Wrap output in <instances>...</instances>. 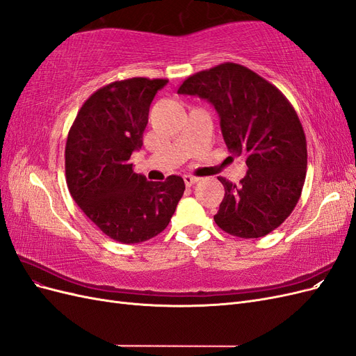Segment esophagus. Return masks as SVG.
<instances>
[{"mask_svg": "<svg viewBox=\"0 0 356 356\" xmlns=\"http://www.w3.org/2000/svg\"><path fill=\"white\" fill-rule=\"evenodd\" d=\"M199 179H200V178H197V177H193V175H184V182H186V186H187V187L195 186L196 182H199Z\"/></svg>", "mask_w": 356, "mask_h": 356, "instance_id": "1", "label": "esophagus"}]
</instances>
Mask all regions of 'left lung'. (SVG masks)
I'll use <instances>...</instances> for the list:
<instances>
[{
	"instance_id": "obj_1",
	"label": "left lung",
	"mask_w": 356,
	"mask_h": 356,
	"mask_svg": "<svg viewBox=\"0 0 356 356\" xmlns=\"http://www.w3.org/2000/svg\"><path fill=\"white\" fill-rule=\"evenodd\" d=\"M178 93L213 105L225 145L248 166L239 186L218 178L225 190L213 215L218 227L243 239L277 229L296 208L306 179V136L293 105L273 84L232 62L190 75Z\"/></svg>"
}]
</instances>
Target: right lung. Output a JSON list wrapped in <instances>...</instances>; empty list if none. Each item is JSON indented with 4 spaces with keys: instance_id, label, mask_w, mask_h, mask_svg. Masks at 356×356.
I'll return each instance as SVG.
<instances>
[{
    "instance_id": "1",
    "label": "right lung",
    "mask_w": 356,
    "mask_h": 356,
    "mask_svg": "<svg viewBox=\"0 0 356 356\" xmlns=\"http://www.w3.org/2000/svg\"><path fill=\"white\" fill-rule=\"evenodd\" d=\"M166 83L134 77L106 84L83 104L70 129L65 174L71 196L117 242H145L163 232L184 195L181 177L147 181L129 160L143 147L149 105Z\"/></svg>"
}]
</instances>
